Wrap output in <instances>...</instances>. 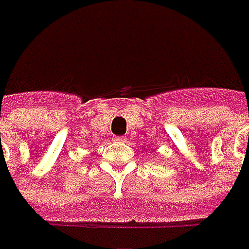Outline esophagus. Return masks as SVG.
<instances>
[{"mask_svg":"<svg viewBox=\"0 0 249 249\" xmlns=\"http://www.w3.org/2000/svg\"><path fill=\"white\" fill-rule=\"evenodd\" d=\"M114 142H117V143H125V142H126V138H125V136H116V138H114Z\"/></svg>","mask_w":249,"mask_h":249,"instance_id":"1","label":"esophagus"}]
</instances>
